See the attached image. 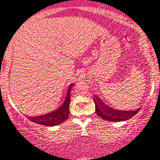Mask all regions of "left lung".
Here are the masks:
<instances>
[{
    "mask_svg": "<svg viewBox=\"0 0 160 160\" xmlns=\"http://www.w3.org/2000/svg\"><path fill=\"white\" fill-rule=\"evenodd\" d=\"M96 104V114L103 120L112 122H120L129 120L133 117L135 114L138 112L139 109H137L135 111H120V110L113 109L112 108L108 107L107 106L103 104V102L99 100V98L96 97V99H93ZM98 102H96V101Z\"/></svg>",
    "mask_w": 160,
    "mask_h": 160,
    "instance_id": "1",
    "label": "left lung"
}]
</instances>
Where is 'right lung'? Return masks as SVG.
Returning a JSON list of instances; mask_svg holds the SVG:
<instances>
[{"mask_svg":"<svg viewBox=\"0 0 160 160\" xmlns=\"http://www.w3.org/2000/svg\"><path fill=\"white\" fill-rule=\"evenodd\" d=\"M73 84H71L69 86L68 91H67L66 98H65L64 103L62 107L58 108V109L55 110L51 113L46 114L42 116L32 117L29 119L33 122L38 123V124L45 125V126H54L59 125L65 120H67L69 115V103H70V91L72 86Z\"/></svg>","mask_w":160,"mask_h":160,"instance_id":"add662e5","label":"right lung"}]
</instances>
